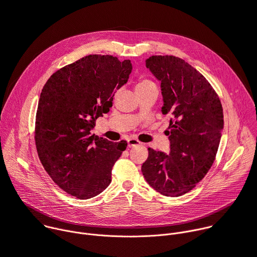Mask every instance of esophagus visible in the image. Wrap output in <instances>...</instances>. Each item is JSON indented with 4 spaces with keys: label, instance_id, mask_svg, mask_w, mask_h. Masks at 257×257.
I'll return each instance as SVG.
<instances>
[{
    "label": "esophagus",
    "instance_id": "obj_1",
    "mask_svg": "<svg viewBox=\"0 0 257 257\" xmlns=\"http://www.w3.org/2000/svg\"><path fill=\"white\" fill-rule=\"evenodd\" d=\"M142 143L139 142L138 140L136 139H130L127 140V148H134V147H137V146H141Z\"/></svg>",
    "mask_w": 257,
    "mask_h": 257
}]
</instances>
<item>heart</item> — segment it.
<instances>
[{
    "label": "heart",
    "mask_w": 257,
    "mask_h": 257,
    "mask_svg": "<svg viewBox=\"0 0 257 257\" xmlns=\"http://www.w3.org/2000/svg\"><path fill=\"white\" fill-rule=\"evenodd\" d=\"M150 86H155V84H154L151 80L144 79V80L140 81V82L137 84L136 89H143V88H147V87H150Z\"/></svg>",
    "instance_id": "heart-1"
}]
</instances>
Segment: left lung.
<instances>
[{
  "mask_svg": "<svg viewBox=\"0 0 257 257\" xmlns=\"http://www.w3.org/2000/svg\"><path fill=\"white\" fill-rule=\"evenodd\" d=\"M146 66L161 81L162 113L170 115L169 155L149 148L142 172L157 192L179 197L191 191L210 170L224 120L218 95L206 78L183 59L151 56Z\"/></svg>",
  "mask_w": 257,
  "mask_h": 257,
  "instance_id": "left-lung-1",
  "label": "left lung"
}]
</instances>
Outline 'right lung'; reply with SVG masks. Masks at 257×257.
I'll list each match as a JSON object with an SVG mask.
<instances>
[{"instance_id": "add662e5", "label": "right lung", "mask_w": 257, "mask_h": 257, "mask_svg": "<svg viewBox=\"0 0 257 257\" xmlns=\"http://www.w3.org/2000/svg\"><path fill=\"white\" fill-rule=\"evenodd\" d=\"M131 60L88 55L51 75L38 102L35 141L40 161L66 193L89 199L111 182V169L126 143L95 138V120L112 106L128 80Z\"/></svg>"}]
</instances>
